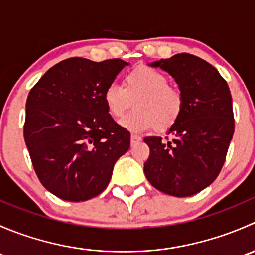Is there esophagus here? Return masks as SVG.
<instances>
[{
    "label": "esophagus",
    "instance_id": "esophagus-1",
    "mask_svg": "<svg viewBox=\"0 0 255 255\" xmlns=\"http://www.w3.org/2000/svg\"><path fill=\"white\" fill-rule=\"evenodd\" d=\"M140 140H142V138L138 137V135H134V134L130 135V144H132V145H135V144L139 143Z\"/></svg>",
    "mask_w": 255,
    "mask_h": 255
}]
</instances>
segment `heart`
Returning <instances> with one entry per match:
<instances>
[{
  "mask_svg": "<svg viewBox=\"0 0 255 255\" xmlns=\"http://www.w3.org/2000/svg\"><path fill=\"white\" fill-rule=\"evenodd\" d=\"M168 76L158 69L138 65L123 78V86L111 84L105 89L104 102L113 118H122L132 107L134 112L125 118L121 126L133 133L155 128L165 132L173 128L185 107L184 92L168 84Z\"/></svg>",
  "mask_w": 255,
  "mask_h": 255,
  "instance_id": "b5f03b06",
  "label": "heart"
}]
</instances>
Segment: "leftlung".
I'll use <instances>...</instances> for the list:
<instances>
[{
  "label": "left lung",
  "instance_id": "8db88e82",
  "mask_svg": "<svg viewBox=\"0 0 255 255\" xmlns=\"http://www.w3.org/2000/svg\"><path fill=\"white\" fill-rule=\"evenodd\" d=\"M168 71L184 92L185 107L169 136L146 137L144 174L155 189L176 197L197 194L220 174L235 133L226 80L199 56L176 54L150 64Z\"/></svg>",
  "mask_w": 255,
  "mask_h": 255
}]
</instances>
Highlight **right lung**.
Here are the masks:
<instances>
[{"mask_svg": "<svg viewBox=\"0 0 255 255\" xmlns=\"http://www.w3.org/2000/svg\"><path fill=\"white\" fill-rule=\"evenodd\" d=\"M128 65L69 58L32 87L25 104L24 140L43 186L66 201H86L109 185L130 134L113 121L104 91Z\"/></svg>", "mask_w": 255, "mask_h": 255, "instance_id": "right-lung-1", "label": "right lung"}]
</instances>
